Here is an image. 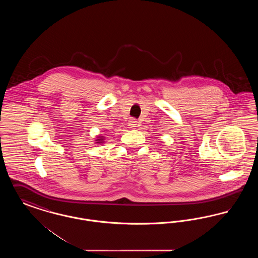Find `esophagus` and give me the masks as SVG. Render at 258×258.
<instances>
[{
  "instance_id": "obj_1",
  "label": "esophagus",
  "mask_w": 258,
  "mask_h": 258,
  "mask_svg": "<svg viewBox=\"0 0 258 258\" xmlns=\"http://www.w3.org/2000/svg\"><path fill=\"white\" fill-rule=\"evenodd\" d=\"M137 124H138V123H137V121H136L135 119H131V120L128 121V125H130V127H132V128L136 127Z\"/></svg>"
}]
</instances>
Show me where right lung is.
I'll list each match as a JSON object with an SVG mask.
<instances>
[{
    "mask_svg": "<svg viewBox=\"0 0 258 258\" xmlns=\"http://www.w3.org/2000/svg\"><path fill=\"white\" fill-rule=\"evenodd\" d=\"M104 138L105 137L103 135H98V136H97V139L95 141H96L97 144H103L104 143Z\"/></svg>",
    "mask_w": 258,
    "mask_h": 258,
    "instance_id": "obj_1",
    "label": "right lung"
}]
</instances>
